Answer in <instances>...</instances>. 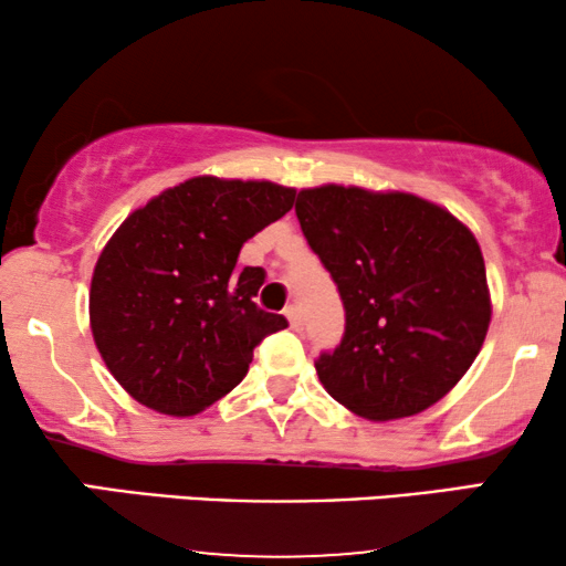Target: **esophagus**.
<instances>
[{
	"instance_id": "obj_1",
	"label": "esophagus",
	"mask_w": 566,
	"mask_h": 566,
	"mask_svg": "<svg viewBox=\"0 0 566 566\" xmlns=\"http://www.w3.org/2000/svg\"><path fill=\"white\" fill-rule=\"evenodd\" d=\"M285 319H289V324L293 329H298L301 327V312H298V306H289L285 308Z\"/></svg>"
}]
</instances>
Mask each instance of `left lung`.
<instances>
[{
  "mask_svg": "<svg viewBox=\"0 0 566 566\" xmlns=\"http://www.w3.org/2000/svg\"><path fill=\"white\" fill-rule=\"evenodd\" d=\"M296 216L345 304V337L316 360L332 399L363 420L420 415L461 381L492 322L482 247L415 192L304 188Z\"/></svg>",
  "mask_w": 566,
  "mask_h": 566,
  "instance_id": "obj_1",
  "label": "left lung"
}]
</instances>
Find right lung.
<instances>
[{"instance_id":"add662e5","label":"right lung","mask_w":566,"mask_h":566,"mask_svg":"<svg viewBox=\"0 0 566 566\" xmlns=\"http://www.w3.org/2000/svg\"><path fill=\"white\" fill-rule=\"evenodd\" d=\"M296 188L200 175L128 213L99 252L90 327L138 405L192 417L247 376L262 337L289 327L254 304L265 270L239 250L293 208Z\"/></svg>"}]
</instances>
